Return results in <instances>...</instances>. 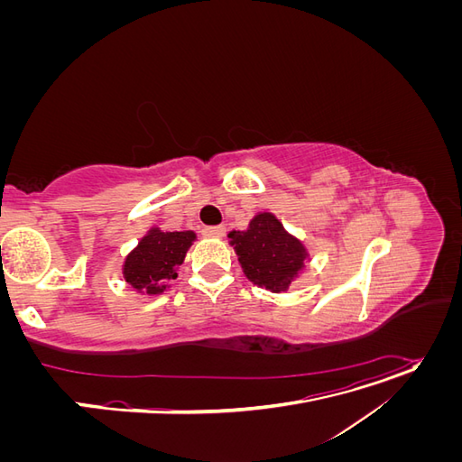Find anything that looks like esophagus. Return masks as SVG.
Masks as SVG:
<instances>
[{
	"mask_svg": "<svg viewBox=\"0 0 462 462\" xmlns=\"http://www.w3.org/2000/svg\"><path fill=\"white\" fill-rule=\"evenodd\" d=\"M204 236H212V239H221L223 235H226V227L223 226H212V227H204L202 229Z\"/></svg>",
	"mask_w": 462,
	"mask_h": 462,
	"instance_id": "obj_1",
	"label": "esophagus"
}]
</instances>
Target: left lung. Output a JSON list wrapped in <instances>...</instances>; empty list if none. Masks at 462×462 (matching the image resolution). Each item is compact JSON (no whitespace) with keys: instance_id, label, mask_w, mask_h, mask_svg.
Wrapping results in <instances>:
<instances>
[{"instance_id":"obj_1","label":"left lung","mask_w":462,"mask_h":462,"mask_svg":"<svg viewBox=\"0 0 462 462\" xmlns=\"http://www.w3.org/2000/svg\"><path fill=\"white\" fill-rule=\"evenodd\" d=\"M229 245L246 279L272 292L287 291L309 260L302 241L292 236L272 212L256 214L245 231H231Z\"/></svg>"}]
</instances>
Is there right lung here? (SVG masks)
I'll return each mask as SVG.
<instances>
[{"mask_svg": "<svg viewBox=\"0 0 462 462\" xmlns=\"http://www.w3.org/2000/svg\"><path fill=\"white\" fill-rule=\"evenodd\" d=\"M197 241L194 231H162L152 227L123 263V277L136 292L153 297L170 287L187 250Z\"/></svg>", "mask_w": 462, "mask_h": 462, "instance_id": "add662e5", "label": "right lung"}]
</instances>
